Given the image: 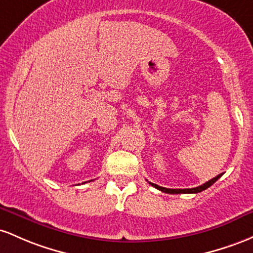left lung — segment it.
Returning <instances> with one entry per match:
<instances>
[{"mask_svg": "<svg viewBox=\"0 0 253 253\" xmlns=\"http://www.w3.org/2000/svg\"><path fill=\"white\" fill-rule=\"evenodd\" d=\"M221 175H222V173L216 175L215 178H212V179H211L209 181H207V183H204L203 185H200V186H197V188H192V189H167V188H163V186H159L154 183H149V184L152 186H154L155 189L160 190V191H163V192H166V194H198V192L203 191V190L208 189L209 186H211L212 184H214L215 181H216L218 178L221 177Z\"/></svg>", "mask_w": 253, "mask_h": 253, "instance_id": "1", "label": "left lung"}]
</instances>
